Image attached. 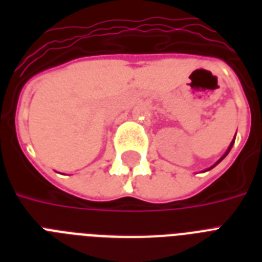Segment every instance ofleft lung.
Listing matches in <instances>:
<instances>
[{"label": "left lung", "instance_id": "1", "mask_svg": "<svg viewBox=\"0 0 262 262\" xmlns=\"http://www.w3.org/2000/svg\"><path fill=\"white\" fill-rule=\"evenodd\" d=\"M232 144H234V140H232V143H231V144H230V147H228L227 152H226V154H224V155H223V156H222V158H220V159H219V160H217V162H216V163H215V164H213V166H212V167H209V168H208V170H211V168H213V167H215L216 164H219V163H220V162H222V160H223V159H224V158H226V156H227V155H228V152H230V149H231V147H232ZM208 170H207V171H208Z\"/></svg>", "mask_w": 262, "mask_h": 262}]
</instances>
